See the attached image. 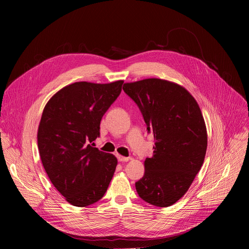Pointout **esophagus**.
I'll use <instances>...</instances> for the list:
<instances>
[{"label": "esophagus", "instance_id": "esophagus-1", "mask_svg": "<svg viewBox=\"0 0 249 249\" xmlns=\"http://www.w3.org/2000/svg\"><path fill=\"white\" fill-rule=\"evenodd\" d=\"M117 159L119 161H128L131 160V158H127V157H123V156H120V155H117Z\"/></svg>", "mask_w": 249, "mask_h": 249}]
</instances>
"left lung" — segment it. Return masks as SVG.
Wrapping results in <instances>:
<instances>
[{
	"label": "left lung",
	"instance_id": "8db88e82",
	"mask_svg": "<svg viewBox=\"0 0 249 249\" xmlns=\"http://www.w3.org/2000/svg\"><path fill=\"white\" fill-rule=\"evenodd\" d=\"M123 90L139 106L156 142L136 190L151 205L169 207L188 191L204 162L208 135L201 109L185 88L166 80L126 83Z\"/></svg>",
	"mask_w": 249,
	"mask_h": 249
}]
</instances>
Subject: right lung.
<instances>
[{
	"label": "right lung",
	"mask_w": 249,
	"mask_h": 249,
	"mask_svg": "<svg viewBox=\"0 0 249 249\" xmlns=\"http://www.w3.org/2000/svg\"><path fill=\"white\" fill-rule=\"evenodd\" d=\"M123 83L68 85L43 109L37 131L40 159L50 181L71 205H91L109 186L117 159L89 143L99 136L101 118L120 94Z\"/></svg>",
	"instance_id": "1"
}]
</instances>
